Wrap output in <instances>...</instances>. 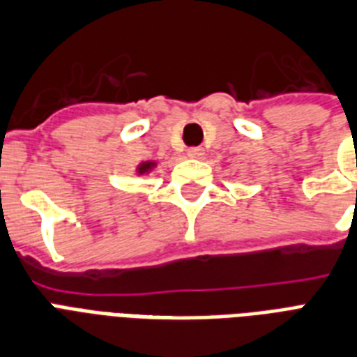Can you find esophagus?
I'll return each instance as SVG.
<instances>
[{"instance_id": "esophagus-1", "label": "esophagus", "mask_w": 357, "mask_h": 357, "mask_svg": "<svg viewBox=\"0 0 357 357\" xmlns=\"http://www.w3.org/2000/svg\"><path fill=\"white\" fill-rule=\"evenodd\" d=\"M188 156H190V158H203L204 156V149H201V147H193V149H190V151H188Z\"/></svg>"}]
</instances>
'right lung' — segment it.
<instances>
[{
  "mask_svg": "<svg viewBox=\"0 0 357 357\" xmlns=\"http://www.w3.org/2000/svg\"><path fill=\"white\" fill-rule=\"evenodd\" d=\"M156 162L154 160H147V162H141L137 167H135V175L137 176H145V175H151L154 169H156Z\"/></svg>",
  "mask_w": 357,
  "mask_h": 357,
  "instance_id": "right-lung-1",
  "label": "right lung"
}]
</instances>
